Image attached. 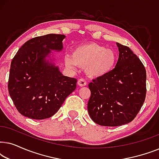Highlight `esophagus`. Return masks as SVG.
Masks as SVG:
<instances>
[{
  "label": "esophagus",
  "instance_id": "obj_1",
  "mask_svg": "<svg viewBox=\"0 0 159 159\" xmlns=\"http://www.w3.org/2000/svg\"><path fill=\"white\" fill-rule=\"evenodd\" d=\"M77 84L80 87H83L86 85V81L85 80L83 79V78H81V79L78 80L77 81Z\"/></svg>",
  "mask_w": 159,
  "mask_h": 159
}]
</instances>
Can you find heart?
Masks as SVG:
<instances>
[{
    "instance_id": "heart-1",
    "label": "heart",
    "mask_w": 159,
    "mask_h": 159,
    "mask_svg": "<svg viewBox=\"0 0 159 159\" xmlns=\"http://www.w3.org/2000/svg\"><path fill=\"white\" fill-rule=\"evenodd\" d=\"M116 61L114 50L106 48L97 43L82 44L73 50L66 58V64L70 68L78 65L84 66L86 73L93 77H99L110 72Z\"/></svg>"
}]
</instances>
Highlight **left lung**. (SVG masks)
I'll return each instance as SVG.
<instances>
[{
	"instance_id": "1",
	"label": "left lung",
	"mask_w": 159,
	"mask_h": 159,
	"mask_svg": "<svg viewBox=\"0 0 159 159\" xmlns=\"http://www.w3.org/2000/svg\"><path fill=\"white\" fill-rule=\"evenodd\" d=\"M119 59L110 72L89 84V115L97 125L117 127L132 121L146 95V71L129 47L116 43Z\"/></svg>"
}]
</instances>
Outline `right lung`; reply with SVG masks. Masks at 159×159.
Listing matches in <instances>:
<instances>
[{
  "mask_svg": "<svg viewBox=\"0 0 159 159\" xmlns=\"http://www.w3.org/2000/svg\"><path fill=\"white\" fill-rule=\"evenodd\" d=\"M64 38V34H48L30 39L12 59L8 93L23 116L40 120L50 118L76 89L77 79L64 76L46 60L51 51H61Z\"/></svg>",
  "mask_w": 159,
  "mask_h": 159,
  "instance_id": "1",
  "label": "right lung"
}]
</instances>
